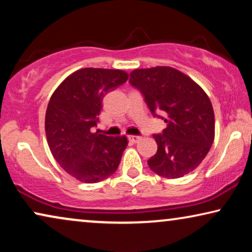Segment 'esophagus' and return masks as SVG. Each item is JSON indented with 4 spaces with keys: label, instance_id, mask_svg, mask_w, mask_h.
I'll return each instance as SVG.
<instances>
[{
    "label": "esophagus",
    "instance_id": "esophagus-1",
    "mask_svg": "<svg viewBox=\"0 0 252 252\" xmlns=\"http://www.w3.org/2000/svg\"><path fill=\"white\" fill-rule=\"evenodd\" d=\"M128 140L130 141L132 143H136L137 141L141 140V136H136V135H129L128 136Z\"/></svg>",
    "mask_w": 252,
    "mask_h": 252
}]
</instances>
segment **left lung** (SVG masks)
Here are the masks:
<instances>
[{
  "mask_svg": "<svg viewBox=\"0 0 252 252\" xmlns=\"http://www.w3.org/2000/svg\"><path fill=\"white\" fill-rule=\"evenodd\" d=\"M129 84L139 89L155 117L164 115L166 128L154 134L158 149L148 160L160 177L177 179L194 171L215 140V112L206 93L177 68H136Z\"/></svg>",
  "mask_w": 252,
  "mask_h": 252,
  "instance_id": "8db88e82",
  "label": "left lung"
}]
</instances>
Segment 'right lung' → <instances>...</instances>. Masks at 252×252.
<instances>
[{
	"instance_id": "1",
	"label": "right lung",
	"mask_w": 252,
	"mask_h": 252,
	"mask_svg": "<svg viewBox=\"0 0 252 252\" xmlns=\"http://www.w3.org/2000/svg\"><path fill=\"white\" fill-rule=\"evenodd\" d=\"M127 79L122 70L86 67L68 75L51 95L44 122L48 146L61 167L79 181L96 184L119 166L127 137L93 129L104 96Z\"/></svg>"
}]
</instances>
